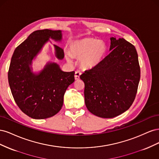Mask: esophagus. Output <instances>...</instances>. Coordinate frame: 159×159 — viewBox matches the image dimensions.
Listing matches in <instances>:
<instances>
[{"label":"esophagus","mask_w":159,"mask_h":159,"mask_svg":"<svg viewBox=\"0 0 159 159\" xmlns=\"http://www.w3.org/2000/svg\"><path fill=\"white\" fill-rule=\"evenodd\" d=\"M81 73L80 71H76L75 72V80H80V76L81 75Z\"/></svg>","instance_id":"obj_1"}]
</instances>
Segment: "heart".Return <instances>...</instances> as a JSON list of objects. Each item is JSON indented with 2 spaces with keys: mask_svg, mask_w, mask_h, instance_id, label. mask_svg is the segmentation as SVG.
Wrapping results in <instances>:
<instances>
[{
  "mask_svg": "<svg viewBox=\"0 0 159 159\" xmlns=\"http://www.w3.org/2000/svg\"><path fill=\"white\" fill-rule=\"evenodd\" d=\"M107 50V46L103 41L93 38H85L72 42L70 46V53L67 52L66 56L68 61L71 56L80 58L79 63L81 68L90 70L101 63Z\"/></svg>",
  "mask_w": 159,
  "mask_h": 159,
  "instance_id": "b5f03b06",
  "label": "heart"
}]
</instances>
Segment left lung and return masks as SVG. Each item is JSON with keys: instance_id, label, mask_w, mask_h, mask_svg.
<instances>
[{"instance_id": "left-lung-1", "label": "left lung", "mask_w": 159, "mask_h": 159, "mask_svg": "<svg viewBox=\"0 0 159 159\" xmlns=\"http://www.w3.org/2000/svg\"><path fill=\"white\" fill-rule=\"evenodd\" d=\"M110 53L95 68L80 75L85 84V103L89 112L113 118L133 103L140 80L134 46L123 38H110Z\"/></svg>"}]
</instances>
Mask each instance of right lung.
<instances>
[{"instance_id": "right-lung-1", "label": "right lung", "mask_w": 159, "mask_h": 159, "mask_svg": "<svg viewBox=\"0 0 159 159\" xmlns=\"http://www.w3.org/2000/svg\"><path fill=\"white\" fill-rule=\"evenodd\" d=\"M50 39L61 42L62 31L45 29L32 32L14 50L8 73L16 103L23 113L35 119L49 118L58 113L67 88L75 80L74 71H62L54 61H48L40 71H33V60ZM54 47L56 58L63 60V49Z\"/></svg>"}]
</instances>
